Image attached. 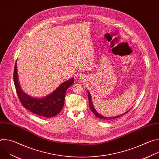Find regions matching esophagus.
<instances>
[{
    "label": "esophagus",
    "mask_w": 159,
    "mask_h": 159,
    "mask_svg": "<svg viewBox=\"0 0 159 159\" xmlns=\"http://www.w3.org/2000/svg\"><path fill=\"white\" fill-rule=\"evenodd\" d=\"M80 79H81V80H83V79H84L83 77H82V76H80Z\"/></svg>",
    "instance_id": "obj_1"
}]
</instances>
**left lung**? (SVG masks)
I'll return each mask as SVG.
<instances>
[{
    "instance_id": "obj_1",
    "label": "left lung",
    "mask_w": 159,
    "mask_h": 159,
    "mask_svg": "<svg viewBox=\"0 0 159 159\" xmlns=\"http://www.w3.org/2000/svg\"><path fill=\"white\" fill-rule=\"evenodd\" d=\"M88 98H89V106H90V110L92 111V112L94 113V114L98 117V118H100V119H102V120H112V119H115V118H119L120 116H123V115H125V114H126L127 112H128V111H126L125 113H124L123 115H119V116H115V117H109V118H106V117H104V116H101V115H99V113L96 111V109H94V106H93V102H92V100H91V97H90V93L88 92Z\"/></svg>"
}]
</instances>
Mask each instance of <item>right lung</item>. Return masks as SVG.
Here are the masks:
<instances>
[{"instance_id": "add662e5", "label": "right lung", "mask_w": 159, "mask_h": 159, "mask_svg": "<svg viewBox=\"0 0 159 159\" xmlns=\"http://www.w3.org/2000/svg\"><path fill=\"white\" fill-rule=\"evenodd\" d=\"M16 62L13 79L16 93L21 104L34 114L41 116L51 118L57 115L63 107L66 90L74 82V78L62 83L54 92L47 97L43 99L33 98L22 92L20 89L17 79Z\"/></svg>"}]
</instances>
